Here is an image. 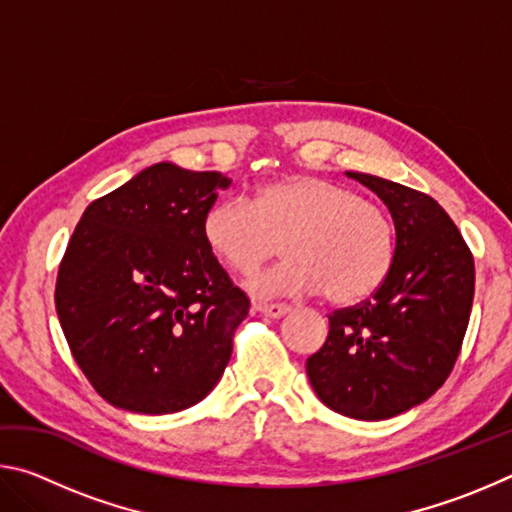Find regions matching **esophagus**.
Wrapping results in <instances>:
<instances>
[{
    "instance_id": "esophagus-1",
    "label": "esophagus",
    "mask_w": 512,
    "mask_h": 512,
    "mask_svg": "<svg viewBox=\"0 0 512 512\" xmlns=\"http://www.w3.org/2000/svg\"><path fill=\"white\" fill-rule=\"evenodd\" d=\"M255 309L259 311V314H264L268 318H282L291 311L289 305H275V302H271V305H268V302H257Z\"/></svg>"
}]
</instances>
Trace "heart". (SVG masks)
Listing matches in <instances>:
<instances>
[{
  "instance_id": "heart-1",
  "label": "heart",
  "mask_w": 512,
  "mask_h": 512,
  "mask_svg": "<svg viewBox=\"0 0 512 512\" xmlns=\"http://www.w3.org/2000/svg\"><path fill=\"white\" fill-rule=\"evenodd\" d=\"M203 239L237 273H253L280 244L287 259L253 275L255 296L325 291L332 305L370 298L395 264V228L379 205L316 176L271 180L250 198H223L203 216Z\"/></svg>"
}]
</instances>
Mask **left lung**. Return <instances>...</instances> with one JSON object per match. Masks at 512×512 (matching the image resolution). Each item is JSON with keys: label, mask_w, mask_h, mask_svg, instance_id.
<instances>
[{"label": "left lung", "mask_w": 512, "mask_h": 512, "mask_svg": "<svg viewBox=\"0 0 512 512\" xmlns=\"http://www.w3.org/2000/svg\"><path fill=\"white\" fill-rule=\"evenodd\" d=\"M375 192L395 225V264L368 300L329 314L307 359L320 402L354 420L395 418L438 391L461 352L474 298V257L431 196L345 171Z\"/></svg>", "instance_id": "1"}]
</instances>
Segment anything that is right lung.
I'll use <instances>...</instances> for the list:
<instances>
[{
	"label": "right lung",
	"mask_w": 512,
	"mask_h": 512,
	"mask_svg": "<svg viewBox=\"0 0 512 512\" xmlns=\"http://www.w3.org/2000/svg\"><path fill=\"white\" fill-rule=\"evenodd\" d=\"M232 180L160 162L83 212L56 280L60 327L103 400L133 413L189 409L212 391L250 300L203 239Z\"/></svg>",
	"instance_id": "obj_1"
}]
</instances>
